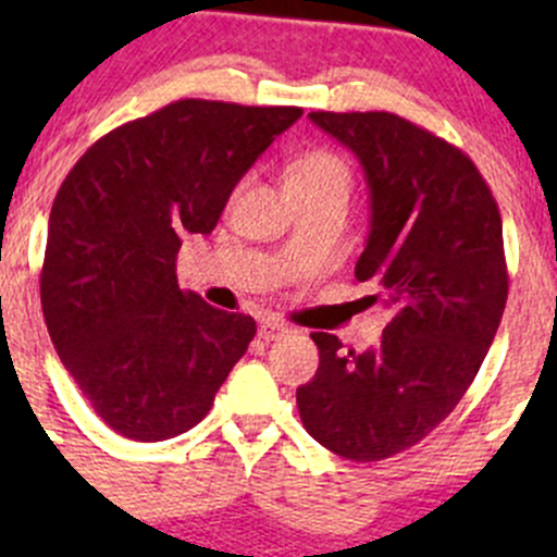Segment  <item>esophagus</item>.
Returning <instances> with one entry per match:
<instances>
[{
	"mask_svg": "<svg viewBox=\"0 0 557 557\" xmlns=\"http://www.w3.org/2000/svg\"><path fill=\"white\" fill-rule=\"evenodd\" d=\"M288 323H283V320H274V318H269V320H263L261 325H258V336H261V339H267V342H274V339H283L285 334H288Z\"/></svg>",
	"mask_w": 557,
	"mask_h": 557,
	"instance_id": "obj_1",
	"label": "esophagus"
}]
</instances>
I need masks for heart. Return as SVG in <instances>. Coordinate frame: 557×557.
I'll use <instances>...</instances> for the list:
<instances>
[{"label": "heart", "mask_w": 557, "mask_h": 557, "mask_svg": "<svg viewBox=\"0 0 557 557\" xmlns=\"http://www.w3.org/2000/svg\"><path fill=\"white\" fill-rule=\"evenodd\" d=\"M325 183L350 185V170L334 150H307L288 166V188H312V185Z\"/></svg>", "instance_id": "heart-1"}]
</instances>
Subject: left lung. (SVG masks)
Listing matches in <instances>:
<instances>
[{"mask_svg":"<svg viewBox=\"0 0 557 557\" xmlns=\"http://www.w3.org/2000/svg\"><path fill=\"white\" fill-rule=\"evenodd\" d=\"M361 161L372 232L356 263L391 307L383 342L345 350L314 331L320 367L296 391L325 450L369 463L418 445L474 383L509 294L502 212L474 161L393 112H310Z\"/></svg>","mask_w":557,"mask_h":557,"instance_id":"obj_1","label":"left lung"}]
</instances>
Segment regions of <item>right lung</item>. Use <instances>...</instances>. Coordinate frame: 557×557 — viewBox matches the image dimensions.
Returning <instances> with one entry per match:
<instances>
[{
  "label": "right lung",
  "mask_w": 557,
  "mask_h": 557,
  "mask_svg": "<svg viewBox=\"0 0 557 557\" xmlns=\"http://www.w3.org/2000/svg\"><path fill=\"white\" fill-rule=\"evenodd\" d=\"M301 107L180 99L107 132L61 183L39 299L55 352L115 434L194 429L256 336L177 285L185 234H210L234 185Z\"/></svg>",
  "instance_id": "1"
}]
</instances>
